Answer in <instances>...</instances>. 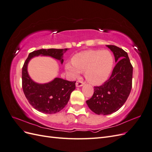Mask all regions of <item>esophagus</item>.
I'll list each match as a JSON object with an SVG mask.
<instances>
[{
	"label": "esophagus",
	"mask_w": 152,
	"mask_h": 152,
	"mask_svg": "<svg viewBox=\"0 0 152 152\" xmlns=\"http://www.w3.org/2000/svg\"><path fill=\"white\" fill-rule=\"evenodd\" d=\"M84 84V82L81 80H77L76 82V86L77 87H81Z\"/></svg>",
	"instance_id": "1"
}]
</instances>
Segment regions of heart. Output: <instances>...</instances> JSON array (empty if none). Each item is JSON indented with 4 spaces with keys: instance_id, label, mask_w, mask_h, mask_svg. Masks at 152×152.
<instances>
[{
    "instance_id": "1",
    "label": "heart",
    "mask_w": 152,
    "mask_h": 152,
    "mask_svg": "<svg viewBox=\"0 0 152 152\" xmlns=\"http://www.w3.org/2000/svg\"><path fill=\"white\" fill-rule=\"evenodd\" d=\"M71 63H66L65 69L72 77L84 72L86 80L94 85H99L107 80L112 72L114 58L108 50H86L77 54Z\"/></svg>"
}]
</instances>
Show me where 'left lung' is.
I'll return each instance as SVG.
<instances>
[{
	"mask_svg": "<svg viewBox=\"0 0 152 152\" xmlns=\"http://www.w3.org/2000/svg\"><path fill=\"white\" fill-rule=\"evenodd\" d=\"M107 46L117 63L109 79L102 86H95L93 96L86 101L92 111L104 115L117 112L126 102L132 88L133 69L125 50L113 45Z\"/></svg>",
	"mask_w": 152,
	"mask_h": 152,
	"instance_id": "8db88e82",
	"label": "left lung"
}]
</instances>
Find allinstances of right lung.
Listing matches in <instances>:
<instances>
[{
    "instance_id": "obj_1",
    "label": "right lung",
    "mask_w": 152,
    "mask_h": 152,
    "mask_svg": "<svg viewBox=\"0 0 152 152\" xmlns=\"http://www.w3.org/2000/svg\"><path fill=\"white\" fill-rule=\"evenodd\" d=\"M68 49H48L34 50L29 54L22 68L23 91L29 103L44 113H56L67 104L72 92L75 89L76 81H68L56 78L47 84H37L32 80L27 72L30 59L37 56H49L63 63V55Z\"/></svg>"
}]
</instances>
